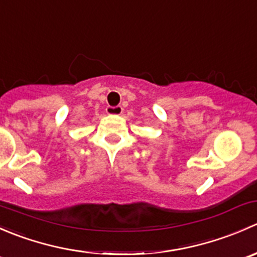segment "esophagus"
<instances>
[{
	"label": "esophagus",
	"instance_id": "34e87169",
	"mask_svg": "<svg viewBox=\"0 0 257 257\" xmlns=\"http://www.w3.org/2000/svg\"><path fill=\"white\" fill-rule=\"evenodd\" d=\"M107 114L109 115H120L123 113V108L120 105H115V107H107Z\"/></svg>",
	"mask_w": 257,
	"mask_h": 257
}]
</instances>
